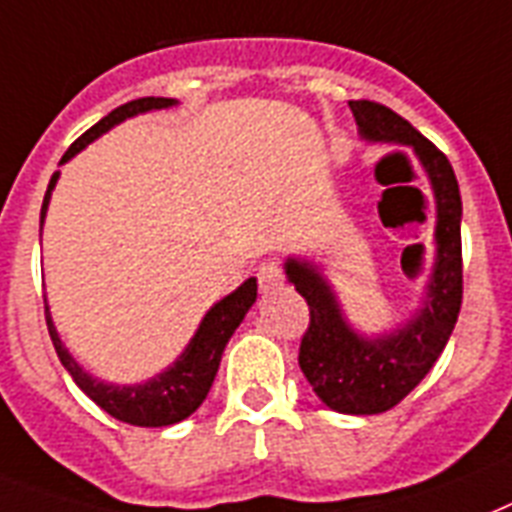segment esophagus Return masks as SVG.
Instances as JSON below:
<instances>
[{
    "instance_id": "esophagus-1",
    "label": "esophagus",
    "mask_w": 512,
    "mask_h": 512,
    "mask_svg": "<svg viewBox=\"0 0 512 512\" xmlns=\"http://www.w3.org/2000/svg\"><path fill=\"white\" fill-rule=\"evenodd\" d=\"M257 281H260V289H263V292H268V289L281 284V281H284V268H281V263H278V260H265V263L257 268Z\"/></svg>"
}]
</instances>
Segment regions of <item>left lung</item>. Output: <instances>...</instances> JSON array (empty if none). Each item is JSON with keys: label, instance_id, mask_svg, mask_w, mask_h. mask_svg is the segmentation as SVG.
Here are the masks:
<instances>
[{"label": "left lung", "instance_id": "obj_1", "mask_svg": "<svg viewBox=\"0 0 512 512\" xmlns=\"http://www.w3.org/2000/svg\"><path fill=\"white\" fill-rule=\"evenodd\" d=\"M350 110L363 139L410 144L431 178L436 197V260L423 310L394 334L363 339L339 313L331 286L310 263L286 260V276L307 307L310 326L299 344V368L313 392L331 410L376 415L400 405L447 347L463 305V244H460V189L442 149L389 107L355 99Z\"/></svg>", "mask_w": 512, "mask_h": 512}]
</instances>
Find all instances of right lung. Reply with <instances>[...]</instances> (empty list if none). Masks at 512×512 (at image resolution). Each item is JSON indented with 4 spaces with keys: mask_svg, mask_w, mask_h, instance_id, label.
Wrapping results in <instances>:
<instances>
[{
    "mask_svg": "<svg viewBox=\"0 0 512 512\" xmlns=\"http://www.w3.org/2000/svg\"><path fill=\"white\" fill-rule=\"evenodd\" d=\"M176 105V99L168 97H141L134 102H126V105L115 107L110 115L94 123V126L86 131V134L78 136L70 149L62 155L60 162H68L70 157L76 155L78 149H83L89 141H94L97 136H102L105 131H110L112 126H118L120 120L131 118V115H139V112L147 110H160V107ZM57 176L54 173L52 181H49V189L44 194V205H41V223H44V215H47L49 197H52V189L57 184ZM257 297V281L255 278H247L234 294H228L226 299H220L218 305L205 315V321L199 323L197 334L189 342L186 352L176 360L173 368H168L165 373H160L157 378L147 381V384L136 386H115L105 384L99 378L89 376L83 371L81 365L70 357V352L62 347L60 336L54 331V323L49 318V307L44 305V315H47V328L49 336H52L54 350L60 363L68 368V373L73 376L83 392L89 394L91 400L97 402L105 413H110L112 418H118L123 423H131V426H170V423H178L189 418L194 410H197L202 402H205L207 392L215 381V373H218L220 355L226 350L228 339L236 331V326L242 323V318L247 315V310L252 307Z\"/></svg>",
    "mask_w": 512,
    "mask_h": 512,
    "instance_id": "add662e5",
    "label": "right lung"
}]
</instances>
